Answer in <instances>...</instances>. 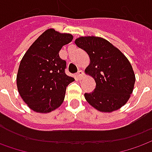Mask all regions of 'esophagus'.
<instances>
[{
	"label": "esophagus",
	"mask_w": 152,
	"mask_h": 152,
	"mask_svg": "<svg viewBox=\"0 0 152 152\" xmlns=\"http://www.w3.org/2000/svg\"><path fill=\"white\" fill-rule=\"evenodd\" d=\"M83 75H84V72H82L81 70H79L78 72L76 73V76H77V78H78V79H81V77L83 76Z\"/></svg>",
	"instance_id": "34e87169"
}]
</instances>
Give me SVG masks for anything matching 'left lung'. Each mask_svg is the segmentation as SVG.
<instances>
[{
  "mask_svg": "<svg viewBox=\"0 0 152 152\" xmlns=\"http://www.w3.org/2000/svg\"><path fill=\"white\" fill-rule=\"evenodd\" d=\"M89 56L91 62L86 73L96 81L92 92L85 93L90 105L103 112H111L124 106L135 84V74L127 58L103 38L85 37L75 41Z\"/></svg>",
  "mask_w": 152,
  "mask_h": 152,
  "instance_id": "1",
  "label": "left lung"
}]
</instances>
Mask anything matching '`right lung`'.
Segmentation results:
<instances>
[{"label": "right lung", "mask_w": 152, "mask_h": 152, "mask_svg": "<svg viewBox=\"0 0 152 152\" xmlns=\"http://www.w3.org/2000/svg\"><path fill=\"white\" fill-rule=\"evenodd\" d=\"M71 34L46 30L26 52L16 76L17 89L28 106L37 112L53 111L64 101L66 86L74 80L66 74L61 47L72 41Z\"/></svg>", "instance_id": "right-lung-1"}]
</instances>
